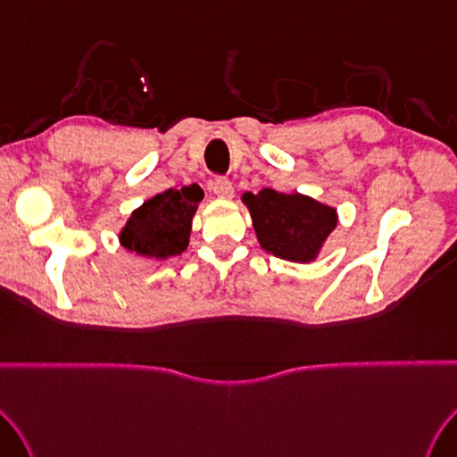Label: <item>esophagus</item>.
<instances>
[{
  "mask_svg": "<svg viewBox=\"0 0 457 457\" xmlns=\"http://www.w3.org/2000/svg\"><path fill=\"white\" fill-rule=\"evenodd\" d=\"M210 187H212V192L218 195V198H231V195H234V186H231L228 178H223V176H218L216 180L210 184Z\"/></svg>",
  "mask_w": 457,
  "mask_h": 457,
  "instance_id": "esophagus-1",
  "label": "esophagus"
}]
</instances>
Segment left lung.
<instances>
[{
  "mask_svg": "<svg viewBox=\"0 0 457 457\" xmlns=\"http://www.w3.org/2000/svg\"><path fill=\"white\" fill-rule=\"evenodd\" d=\"M253 229L265 252L287 262L315 259L337 226V212L301 194H281L271 187L244 194Z\"/></svg>",
  "mask_w": 457,
  "mask_h": 457,
  "instance_id": "8db88e82",
  "label": "left lung"
}]
</instances>
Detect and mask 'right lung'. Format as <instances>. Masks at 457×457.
Instances as JSON below:
<instances>
[{"label": "right lung", "instance_id": "obj_1", "mask_svg": "<svg viewBox=\"0 0 457 457\" xmlns=\"http://www.w3.org/2000/svg\"><path fill=\"white\" fill-rule=\"evenodd\" d=\"M202 198L204 192L195 184L156 194L132 212L120 231V244L150 259L180 255L187 247L192 218Z\"/></svg>", "mask_w": 457, "mask_h": 457}]
</instances>
